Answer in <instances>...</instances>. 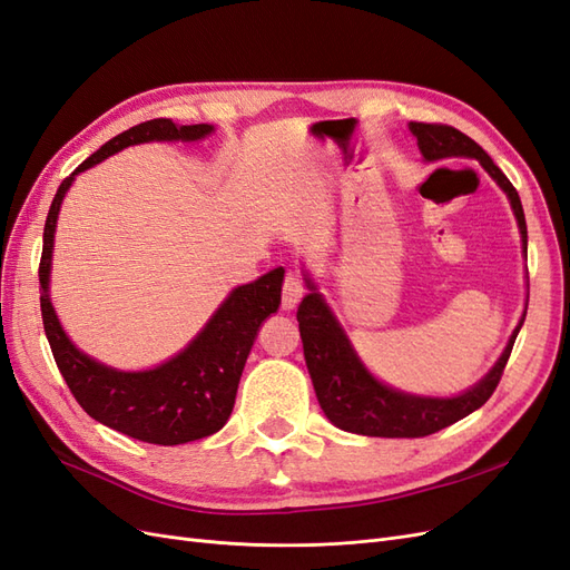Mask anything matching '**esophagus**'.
<instances>
[{
    "label": "esophagus",
    "mask_w": 570,
    "mask_h": 570,
    "mask_svg": "<svg viewBox=\"0 0 570 570\" xmlns=\"http://www.w3.org/2000/svg\"><path fill=\"white\" fill-rule=\"evenodd\" d=\"M304 292H306V287H304L302 275L289 271L285 275V283H283V308H285V312H292V308H295L302 302Z\"/></svg>",
    "instance_id": "esophagus-1"
}]
</instances>
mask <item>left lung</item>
Here are the masks:
<instances>
[{
	"instance_id": "obj_1",
	"label": "left lung",
	"mask_w": 570,
	"mask_h": 570,
	"mask_svg": "<svg viewBox=\"0 0 570 570\" xmlns=\"http://www.w3.org/2000/svg\"><path fill=\"white\" fill-rule=\"evenodd\" d=\"M409 128L416 135L419 149L428 161H438L444 157L478 159L482 168H485L497 180V185L507 193L523 235V247H528V228L521 197L515 193L511 180L488 157V151L475 140H471L469 135H463L452 126L419 124V120H413ZM308 287H312V292L302 299L297 308V321L304 344L306 368L308 375H312L318 404L325 411V416L337 428L347 430V433L368 438H425L480 409L490 400L499 381H502L515 335H519L523 325L519 323V327L513 331L504 354L497 361V366L469 392L452 396V400L413 396L396 392L375 381L354 354L347 335L342 333V327L333 318L331 308L325 306L312 283H308Z\"/></svg>"
}]
</instances>
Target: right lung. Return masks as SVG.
<instances>
[{"instance_id": "add662e5", "label": "right lung", "mask_w": 570, "mask_h": 570, "mask_svg": "<svg viewBox=\"0 0 570 570\" xmlns=\"http://www.w3.org/2000/svg\"><path fill=\"white\" fill-rule=\"evenodd\" d=\"M214 128L206 124L176 126L170 118H151L111 137L71 176L63 178L45 223L38 271L40 308L49 347L63 381L88 416L149 444H185L209 438L226 425L258 325L278 312L285 271L273 268L258 281L235 287L212 321L204 325V331L159 368L142 373L114 371L76 350L49 302L47 285L57 216L66 189L85 168L105 161L130 145L151 140H202Z\"/></svg>"}]
</instances>
